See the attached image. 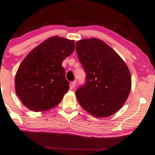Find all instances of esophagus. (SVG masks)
Here are the masks:
<instances>
[{"label": "esophagus", "mask_w": 155, "mask_h": 155, "mask_svg": "<svg viewBox=\"0 0 155 155\" xmlns=\"http://www.w3.org/2000/svg\"><path fill=\"white\" fill-rule=\"evenodd\" d=\"M75 85H76V81H72L71 84H70V87L71 89H73V88H74L75 87Z\"/></svg>", "instance_id": "34e87169"}]
</instances>
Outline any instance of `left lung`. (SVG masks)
Masks as SVG:
<instances>
[{"label": "left lung", "mask_w": 155, "mask_h": 155, "mask_svg": "<svg viewBox=\"0 0 155 155\" xmlns=\"http://www.w3.org/2000/svg\"><path fill=\"white\" fill-rule=\"evenodd\" d=\"M76 52L86 74V84L75 92L78 102L97 118L117 112L131 90V75L125 62L97 38L78 41Z\"/></svg>", "instance_id": "1"}]
</instances>
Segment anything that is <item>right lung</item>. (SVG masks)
<instances>
[{"label": "right lung", "instance_id": "obj_1", "mask_svg": "<svg viewBox=\"0 0 155 155\" xmlns=\"http://www.w3.org/2000/svg\"><path fill=\"white\" fill-rule=\"evenodd\" d=\"M75 47L74 40L54 36L44 41L26 56L15 80L16 94L25 107L34 112H42L61 102L69 89L61 64Z\"/></svg>", "mask_w": 155, "mask_h": 155}]
</instances>
